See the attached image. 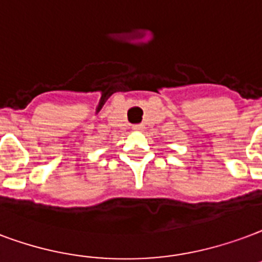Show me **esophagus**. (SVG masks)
Wrapping results in <instances>:
<instances>
[{"instance_id":"esophagus-1","label":"esophagus","mask_w":262,"mask_h":262,"mask_svg":"<svg viewBox=\"0 0 262 262\" xmlns=\"http://www.w3.org/2000/svg\"><path fill=\"white\" fill-rule=\"evenodd\" d=\"M143 129H144V126H143V125L132 126V130H133V132H143Z\"/></svg>"}]
</instances>
